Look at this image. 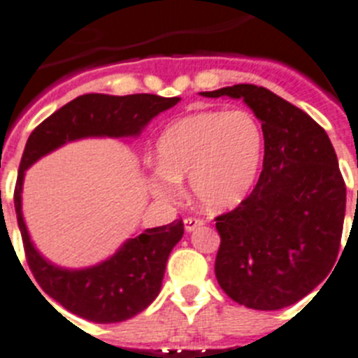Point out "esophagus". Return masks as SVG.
I'll list each match as a JSON object with an SVG mask.
<instances>
[{
  "instance_id": "1",
  "label": "esophagus",
  "mask_w": 358,
  "mask_h": 358,
  "mask_svg": "<svg viewBox=\"0 0 358 358\" xmlns=\"http://www.w3.org/2000/svg\"><path fill=\"white\" fill-rule=\"evenodd\" d=\"M202 225H204V220L195 218V216H188V218H185V229H186V232L195 231V229L202 227Z\"/></svg>"
}]
</instances>
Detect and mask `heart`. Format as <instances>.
<instances>
[{"label": "heart", "mask_w": 358, "mask_h": 358, "mask_svg": "<svg viewBox=\"0 0 358 358\" xmlns=\"http://www.w3.org/2000/svg\"><path fill=\"white\" fill-rule=\"evenodd\" d=\"M264 154V134L247 110L195 111L173 120L156 143L150 188L173 199L188 179L193 201L206 211L236 208L254 188Z\"/></svg>", "instance_id": "obj_1"}]
</instances>
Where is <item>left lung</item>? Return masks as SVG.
<instances>
[{
    "mask_svg": "<svg viewBox=\"0 0 358 358\" xmlns=\"http://www.w3.org/2000/svg\"><path fill=\"white\" fill-rule=\"evenodd\" d=\"M201 96L241 99L264 134L254 192L216 218V280L248 309L293 306L327 278L339 254L346 186L332 142L306 111L264 87L243 83Z\"/></svg>",
    "mask_w": 358,
    "mask_h": 358,
    "instance_id": "1",
    "label": "left lung"
}]
</instances>
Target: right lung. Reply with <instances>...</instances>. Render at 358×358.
Listing matches in <instances>:
<instances>
[{
    "label": "right lung",
    "mask_w": 358,
    "mask_h": 358,
    "mask_svg": "<svg viewBox=\"0 0 358 358\" xmlns=\"http://www.w3.org/2000/svg\"><path fill=\"white\" fill-rule=\"evenodd\" d=\"M179 101L181 97L154 94H85L55 111L29 134L14 193L19 231L35 280L69 313L94 323H119L147 309L159 294L166 261L172 248L181 241L185 225L182 220H177L163 227L145 229L142 234L126 239L113 255L94 266L80 270L58 266L35 248L26 227L22 216L26 170L69 142L136 138L154 117Z\"/></svg>",
    "instance_id": "right-lung-1"
}]
</instances>
